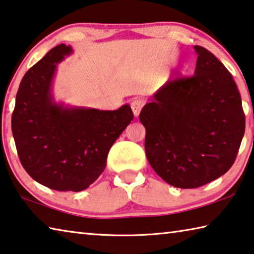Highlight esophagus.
<instances>
[{"label":"esophagus","instance_id":"34e87169","mask_svg":"<svg viewBox=\"0 0 254 254\" xmlns=\"http://www.w3.org/2000/svg\"><path fill=\"white\" fill-rule=\"evenodd\" d=\"M144 104H145V101L143 100V99H141V98H136V99H134L131 102V109H132V111H133V114H134V117H139V114H140V112H141V110H142V108L144 107Z\"/></svg>","mask_w":254,"mask_h":254}]
</instances>
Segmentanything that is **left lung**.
Returning <instances> with one entry per match:
<instances>
[{
    "instance_id": "1",
    "label": "left lung",
    "mask_w": 254,
    "mask_h": 254,
    "mask_svg": "<svg viewBox=\"0 0 254 254\" xmlns=\"http://www.w3.org/2000/svg\"><path fill=\"white\" fill-rule=\"evenodd\" d=\"M194 74L168 81L140 113L152 169L175 188L194 189L227 173L246 130L241 95L227 67L195 45Z\"/></svg>"
}]
</instances>
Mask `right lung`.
<instances>
[{
	"instance_id": "1",
	"label": "right lung",
	"mask_w": 254,
	"mask_h": 254,
	"mask_svg": "<svg viewBox=\"0 0 254 254\" xmlns=\"http://www.w3.org/2000/svg\"><path fill=\"white\" fill-rule=\"evenodd\" d=\"M72 53L60 44L25 73L16 93L12 133L30 177L57 191L79 192L104 171L113 143L133 120L130 105L115 111L68 108L54 102L57 64Z\"/></svg>"
}]
</instances>
